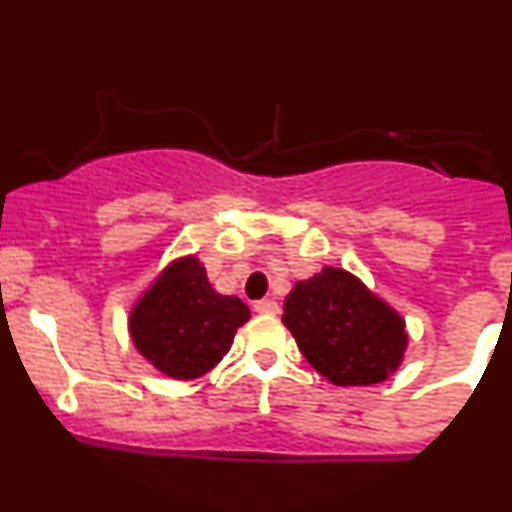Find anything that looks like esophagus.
Instances as JSON below:
<instances>
[{
  "mask_svg": "<svg viewBox=\"0 0 512 512\" xmlns=\"http://www.w3.org/2000/svg\"><path fill=\"white\" fill-rule=\"evenodd\" d=\"M255 313H262V315H276L279 313V303L274 301V298H262V301H255Z\"/></svg>",
  "mask_w": 512,
  "mask_h": 512,
  "instance_id": "1",
  "label": "esophagus"
}]
</instances>
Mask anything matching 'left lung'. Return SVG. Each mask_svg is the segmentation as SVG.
I'll list each match as a JSON object with an SVG mask.
<instances>
[{
	"instance_id": "1",
	"label": "left lung",
	"mask_w": 512,
	"mask_h": 512,
	"mask_svg": "<svg viewBox=\"0 0 512 512\" xmlns=\"http://www.w3.org/2000/svg\"><path fill=\"white\" fill-rule=\"evenodd\" d=\"M281 320L305 361L342 387L383 383L407 349L402 317L337 267L298 281Z\"/></svg>"
}]
</instances>
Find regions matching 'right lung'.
Listing matches in <instances>:
<instances>
[{
  "instance_id": "right-lung-1",
  "label": "right lung",
  "mask_w": 512,
  "mask_h": 512,
  "mask_svg": "<svg viewBox=\"0 0 512 512\" xmlns=\"http://www.w3.org/2000/svg\"><path fill=\"white\" fill-rule=\"evenodd\" d=\"M250 310L236 296L211 289L197 257L168 264L129 313L137 351L175 380H195L231 349Z\"/></svg>"
}]
</instances>
